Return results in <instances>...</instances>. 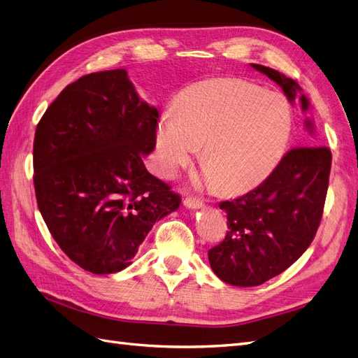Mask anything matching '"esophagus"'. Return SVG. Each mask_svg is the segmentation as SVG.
Wrapping results in <instances>:
<instances>
[{"mask_svg":"<svg viewBox=\"0 0 358 358\" xmlns=\"http://www.w3.org/2000/svg\"><path fill=\"white\" fill-rule=\"evenodd\" d=\"M183 204H185L188 209H200L204 206V203L200 199H196V197H185V200H183Z\"/></svg>","mask_w":358,"mask_h":358,"instance_id":"1","label":"esophagus"}]
</instances>
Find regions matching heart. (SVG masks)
Returning a JSON list of instances; mask_svg holds the SVG:
<instances>
[{
	"instance_id": "b5f03b06",
	"label": "heart",
	"mask_w": 358,
	"mask_h": 358,
	"mask_svg": "<svg viewBox=\"0 0 358 358\" xmlns=\"http://www.w3.org/2000/svg\"><path fill=\"white\" fill-rule=\"evenodd\" d=\"M292 128L294 117L284 95L245 79H209L183 92L178 110L162 115L158 166L162 175H175L203 146L201 162L208 170L196 182L242 194L272 175Z\"/></svg>"
}]
</instances>
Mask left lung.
<instances>
[{"label":"left lung","mask_w":358,"mask_h":358,"mask_svg":"<svg viewBox=\"0 0 358 358\" xmlns=\"http://www.w3.org/2000/svg\"><path fill=\"white\" fill-rule=\"evenodd\" d=\"M251 66L276 82L289 103L301 91L296 80L259 64ZM300 106L309 101L300 95ZM312 131V122L306 121ZM331 152L327 146L292 148L266 180L245 196L221 201L229 231L209 249L210 267L224 282L257 287L297 262L312 243L326 203Z\"/></svg>","instance_id":"8db88e82"}]
</instances>
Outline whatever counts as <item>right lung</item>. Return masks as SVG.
I'll return each instance as SVG.
<instances>
[{"mask_svg": "<svg viewBox=\"0 0 358 358\" xmlns=\"http://www.w3.org/2000/svg\"><path fill=\"white\" fill-rule=\"evenodd\" d=\"M158 117L117 69L66 86L37 124L38 209L64 254L86 272L128 267L154 224L179 208V194L142 159L155 149Z\"/></svg>", "mask_w": 358, "mask_h": 358, "instance_id": "1", "label": "right lung"}]
</instances>
